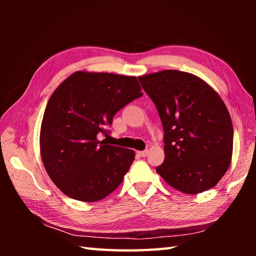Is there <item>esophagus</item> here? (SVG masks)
<instances>
[{
  "label": "esophagus",
  "instance_id": "obj_1",
  "mask_svg": "<svg viewBox=\"0 0 256 256\" xmlns=\"http://www.w3.org/2000/svg\"><path fill=\"white\" fill-rule=\"evenodd\" d=\"M148 154H149V151H148V150H144V151H138V154L140 156V157H146V156H148Z\"/></svg>",
  "mask_w": 256,
  "mask_h": 256
}]
</instances>
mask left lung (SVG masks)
<instances>
[{
  "mask_svg": "<svg viewBox=\"0 0 256 256\" xmlns=\"http://www.w3.org/2000/svg\"><path fill=\"white\" fill-rule=\"evenodd\" d=\"M138 81L164 132V160L156 170L183 193L214 188L232 154V123L222 98L200 78L177 70L142 76Z\"/></svg>",
  "mask_w": 256,
  "mask_h": 256,
  "instance_id": "1",
  "label": "left lung"
}]
</instances>
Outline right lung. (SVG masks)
<instances>
[{
    "label": "right lung",
    "instance_id": "1",
    "mask_svg": "<svg viewBox=\"0 0 256 256\" xmlns=\"http://www.w3.org/2000/svg\"><path fill=\"white\" fill-rule=\"evenodd\" d=\"M136 76L76 72L52 94L40 128L47 174L68 198L94 202L122 183L134 151L99 141L120 110L142 97Z\"/></svg>",
    "mask_w": 256,
    "mask_h": 256
}]
</instances>
